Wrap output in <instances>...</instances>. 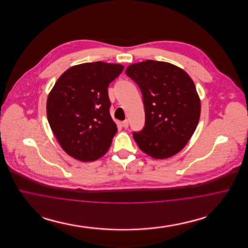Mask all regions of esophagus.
<instances>
[{
	"mask_svg": "<svg viewBox=\"0 0 248 248\" xmlns=\"http://www.w3.org/2000/svg\"><path fill=\"white\" fill-rule=\"evenodd\" d=\"M122 125H123V127H124V128H127V127H128V125H129L128 121H127V120H124V121L122 123Z\"/></svg>",
	"mask_w": 248,
	"mask_h": 248,
	"instance_id": "1",
	"label": "esophagus"
}]
</instances>
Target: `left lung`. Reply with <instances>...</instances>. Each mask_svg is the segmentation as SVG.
Segmentation results:
<instances>
[{"label":"left lung","mask_w":248,"mask_h":248,"mask_svg":"<svg viewBox=\"0 0 248 248\" xmlns=\"http://www.w3.org/2000/svg\"><path fill=\"white\" fill-rule=\"evenodd\" d=\"M125 73L139 85L145 109V125L133 132L135 141L155 159L177 154L200 119V98L193 81L177 66L155 60L132 64Z\"/></svg>","instance_id":"left-lung-1"}]
</instances>
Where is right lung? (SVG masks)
<instances>
[{"label": "right lung", "mask_w": 248, "mask_h": 248, "mask_svg": "<svg viewBox=\"0 0 248 248\" xmlns=\"http://www.w3.org/2000/svg\"><path fill=\"white\" fill-rule=\"evenodd\" d=\"M123 71L120 64L101 61L73 66L48 94V123L71 157L93 162L108 152L117 132L109 114L108 87Z\"/></svg>", "instance_id": "1"}]
</instances>
